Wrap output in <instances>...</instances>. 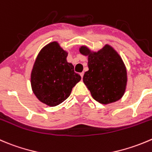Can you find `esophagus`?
<instances>
[{
  "instance_id": "obj_1",
  "label": "esophagus",
  "mask_w": 152,
  "mask_h": 152,
  "mask_svg": "<svg viewBox=\"0 0 152 152\" xmlns=\"http://www.w3.org/2000/svg\"><path fill=\"white\" fill-rule=\"evenodd\" d=\"M80 76H81V77H82V78H83V76H84V73H83V72L80 73Z\"/></svg>"
}]
</instances>
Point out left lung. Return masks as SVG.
<instances>
[{"mask_svg": "<svg viewBox=\"0 0 152 152\" xmlns=\"http://www.w3.org/2000/svg\"><path fill=\"white\" fill-rule=\"evenodd\" d=\"M79 52L88 56L89 70L83 82L96 101L102 104L118 101L124 95L127 85V70L118 53L106 45L98 52L82 46Z\"/></svg>", "mask_w": 152, "mask_h": 152, "instance_id": "left-lung-1", "label": "left lung"}]
</instances>
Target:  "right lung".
I'll return each mask as SVG.
<instances>
[{"label":"right lung","mask_w":152,"mask_h":152,"mask_svg":"<svg viewBox=\"0 0 152 152\" xmlns=\"http://www.w3.org/2000/svg\"><path fill=\"white\" fill-rule=\"evenodd\" d=\"M67 54L58 42H51L41 50L34 63L32 90L38 99L47 105L54 107L63 102L81 80L73 64L67 61Z\"/></svg>","instance_id":"add662e5"}]
</instances>
